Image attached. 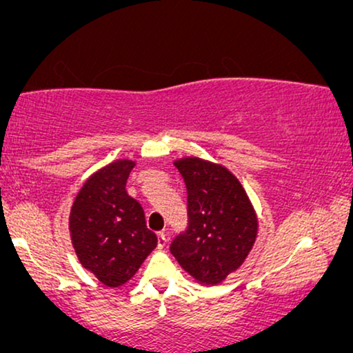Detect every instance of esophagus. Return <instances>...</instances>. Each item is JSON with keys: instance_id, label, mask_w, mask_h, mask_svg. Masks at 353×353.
<instances>
[{"instance_id": "1", "label": "esophagus", "mask_w": 353, "mask_h": 353, "mask_svg": "<svg viewBox=\"0 0 353 353\" xmlns=\"http://www.w3.org/2000/svg\"><path fill=\"white\" fill-rule=\"evenodd\" d=\"M157 244H159V249H162L163 245L167 244V234H165V231H161V233H157Z\"/></svg>"}]
</instances>
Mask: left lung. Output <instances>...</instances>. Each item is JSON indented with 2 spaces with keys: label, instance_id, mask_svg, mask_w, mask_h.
I'll list each match as a JSON object with an SVG mask.
<instances>
[{
  "label": "left lung",
  "instance_id": "obj_1",
  "mask_svg": "<svg viewBox=\"0 0 353 353\" xmlns=\"http://www.w3.org/2000/svg\"><path fill=\"white\" fill-rule=\"evenodd\" d=\"M175 167L188 190V230L170 252L196 283L215 286L245 262L259 234V216L241 181L221 163L188 156Z\"/></svg>",
  "mask_w": 353,
  "mask_h": 353
}]
</instances>
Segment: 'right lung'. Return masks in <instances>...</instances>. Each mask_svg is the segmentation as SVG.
I'll use <instances>...</instances> for the list:
<instances>
[{"label": "right lung", "mask_w": 353, "mask_h": 353, "mask_svg": "<svg viewBox=\"0 0 353 353\" xmlns=\"http://www.w3.org/2000/svg\"><path fill=\"white\" fill-rule=\"evenodd\" d=\"M134 165V161L119 159L96 170L70 207L69 231L77 259L108 288L130 281L157 245L143 207L125 190Z\"/></svg>", "instance_id": "add662e5"}]
</instances>
